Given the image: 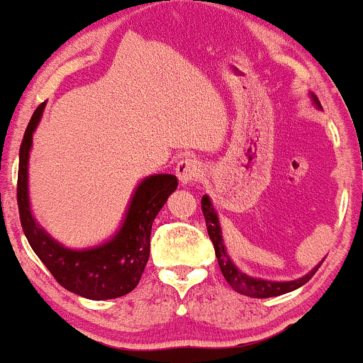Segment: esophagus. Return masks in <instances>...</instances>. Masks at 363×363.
Masks as SVG:
<instances>
[{
	"label": "esophagus",
	"mask_w": 363,
	"mask_h": 363,
	"mask_svg": "<svg viewBox=\"0 0 363 363\" xmlns=\"http://www.w3.org/2000/svg\"><path fill=\"white\" fill-rule=\"evenodd\" d=\"M175 174H177L181 184H191V182H194L200 177L201 167L196 160L182 158L179 160L177 167H175Z\"/></svg>",
	"instance_id": "obj_1"
}]
</instances>
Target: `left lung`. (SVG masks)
<instances>
[{
  "label": "left lung",
  "instance_id": "8db88e82",
  "mask_svg": "<svg viewBox=\"0 0 363 363\" xmlns=\"http://www.w3.org/2000/svg\"><path fill=\"white\" fill-rule=\"evenodd\" d=\"M315 104L320 106L318 99L316 97H315ZM201 212H203L205 223H207V231L213 243V250H216V257H217V262H219L220 272H223L226 281L233 289H235L236 292L249 297H257V299H262V297L281 296V294H287L291 291H296V289H299L301 285L310 281L313 274L318 272L320 264L316 266L315 269H311L308 274H304L303 278H297V280H292V281H269V280H259V278L247 277L245 273H242L238 268H236L235 262H233L230 255L226 254V247H224L223 243V233H220L219 219H217V213L213 211V205L212 201L208 200V196L201 198Z\"/></svg>",
  "mask_w": 363,
  "mask_h": 363
}]
</instances>
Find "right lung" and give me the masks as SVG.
<instances>
[{"label": "right lung", "instance_id": "obj_1", "mask_svg": "<svg viewBox=\"0 0 363 363\" xmlns=\"http://www.w3.org/2000/svg\"><path fill=\"white\" fill-rule=\"evenodd\" d=\"M43 109L45 102L33 113L18 152L17 205L26 238L52 277L69 292L94 301L125 296L137 287L143 277L150 259L152 220L177 188V177L158 174L144 179L135 189L123 226L108 243L86 250L66 249L38 226L29 208V150Z\"/></svg>", "mask_w": 363, "mask_h": 363}]
</instances>
